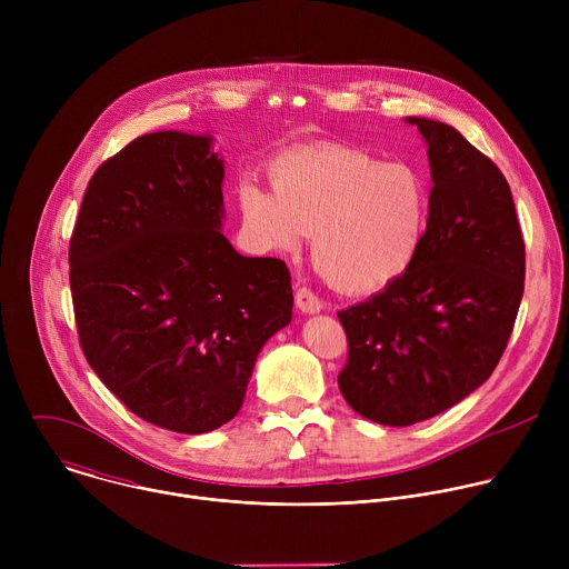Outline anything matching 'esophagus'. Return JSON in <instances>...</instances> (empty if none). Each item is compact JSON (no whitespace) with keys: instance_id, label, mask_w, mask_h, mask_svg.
<instances>
[{"instance_id":"esophagus-1","label":"esophagus","mask_w":569,"mask_h":569,"mask_svg":"<svg viewBox=\"0 0 569 569\" xmlns=\"http://www.w3.org/2000/svg\"><path fill=\"white\" fill-rule=\"evenodd\" d=\"M295 303H297V308H299L301 312H306V315L319 312V310L323 308L321 299H319L310 288H306V286L297 288V292H295Z\"/></svg>"}]
</instances>
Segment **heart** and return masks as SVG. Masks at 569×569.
<instances>
[{"label": "heart", "mask_w": 569, "mask_h": 569, "mask_svg": "<svg viewBox=\"0 0 569 569\" xmlns=\"http://www.w3.org/2000/svg\"><path fill=\"white\" fill-rule=\"evenodd\" d=\"M270 178L274 189L240 184L242 222L261 246L283 252L312 233L315 268L338 290H380L419 257L432 193L415 167L321 146L274 159Z\"/></svg>", "instance_id": "heart-1"}]
</instances>
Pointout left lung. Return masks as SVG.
<instances>
[{
    "instance_id": "left-lung-1",
    "label": "left lung",
    "mask_w": 569,
    "mask_h": 569,
    "mask_svg": "<svg viewBox=\"0 0 569 569\" xmlns=\"http://www.w3.org/2000/svg\"><path fill=\"white\" fill-rule=\"evenodd\" d=\"M428 141L432 204L410 270L338 312L351 408L380 426L441 415L489 380L525 292V238L507 178L455 128L410 117Z\"/></svg>"
}]
</instances>
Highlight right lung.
<instances>
[{
	"label": "right lung",
	"mask_w": 569,
	"mask_h": 569,
	"mask_svg": "<svg viewBox=\"0 0 569 569\" xmlns=\"http://www.w3.org/2000/svg\"><path fill=\"white\" fill-rule=\"evenodd\" d=\"M211 139L150 132L92 176L69 240L80 349L139 419L182 435L231 421L263 345L292 319L281 259L220 231Z\"/></svg>",
	"instance_id": "obj_1"
}]
</instances>
